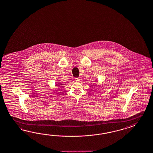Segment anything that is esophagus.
<instances>
[{
  "label": "esophagus",
  "instance_id": "34e87169",
  "mask_svg": "<svg viewBox=\"0 0 153 153\" xmlns=\"http://www.w3.org/2000/svg\"><path fill=\"white\" fill-rule=\"evenodd\" d=\"M75 81H76V82H79V81H80V79L79 78H75Z\"/></svg>",
  "mask_w": 153,
  "mask_h": 153
}]
</instances>
